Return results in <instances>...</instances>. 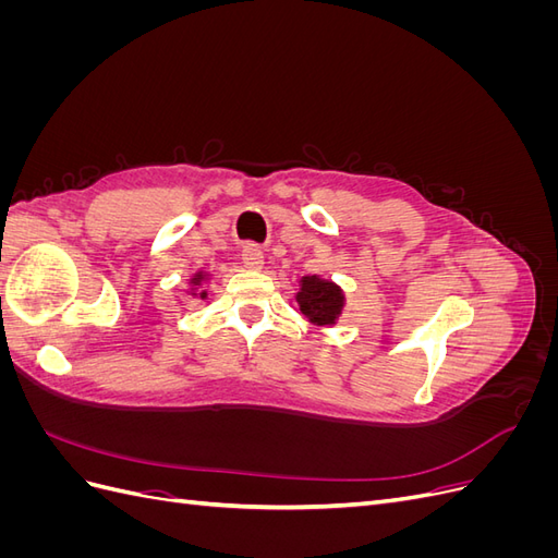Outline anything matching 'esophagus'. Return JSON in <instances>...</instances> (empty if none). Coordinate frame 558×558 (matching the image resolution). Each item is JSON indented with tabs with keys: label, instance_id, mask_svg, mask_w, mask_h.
<instances>
[{
	"label": "esophagus",
	"instance_id": "obj_1",
	"mask_svg": "<svg viewBox=\"0 0 558 558\" xmlns=\"http://www.w3.org/2000/svg\"><path fill=\"white\" fill-rule=\"evenodd\" d=\"M263 258H265V256H263V251H260L258 244L244 246V251H242V263H244L246 269H263V263H265Z\"/></svg>",
	"mask_w": 558,
	"mask_h": 558
}]
</instances>
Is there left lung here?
Masks as SVG:
<instances>
[{
    "mask_svg": "<svg viewBox=\"0 0 558 558\" xmlns=\"http://www.w3.org/2000/svg\"><path fill=\"white\" fill-rule=\"evenodd\" d=\"M300 312L305 314L314 326H332L344 310V293L337 283L320 279L316 275L300 279V291L295 295Z\"/></svg>",
    "mask_w": 558,
    "mask_h": 558,
    "instance_id": "8db88e82",
    "label": "left lung"
}]
</instances>
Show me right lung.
Instances as JSON below:
<instances>
[{"mask_svg":"<svg viewBox=\"0 0 558 558\" xmlns=\"http://www.w3.org/2000/svg\"><path fill=\"white\" fill-rule=\"evenodd\" d=\"M205 279H207V275H205V272H195V275H193V279H191V283H193V286H202V281H205ZM193 295H199L202 300H205V298H207V291L195 293V289H193Z\"/></svg>","mask_w":558,"mask_h":558,"instance_id":"right-lung-1","label":"right lung"}]
</instances>
